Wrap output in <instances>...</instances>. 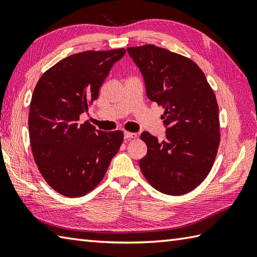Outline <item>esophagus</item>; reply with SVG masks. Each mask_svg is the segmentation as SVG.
Returning a JSON list of instances; mask_svg holds the SVG:
<instances>
[{
    "instance_id": "34e87169",
    "label": "esophagus",
    "mask_w": 257,
    "mask_h": 257,
    "mask_svg": "<svg viewBox=\"0 0 257 257\" xmlns=\"http://www.w3.org/2000/svg\"><path fill=\"white\" fill-rule=\"evenodd\" d=\"M123 136H124V139H134V138H137V137H138L137 134H135V133H128V132H124Z\"/></svg>"
}]
</instances>
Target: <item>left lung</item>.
Masks as SVG:
<instances>
[{
  "label": "left lung",
  "mask_w": 257,
  "mask_h": 257,
  "mask_svg": "<svg viewBox=\"0 0 257 257\" xmlns=\"http://www.w3.org/2000/svg\"><path fill=\"white\" fill-rule=\"evenodd\" d=\"M151 101L165 108L166 139L141 134L148 151L141 172L161 193L182 195L203 181L220 144L219 106L204 73L190 58L155 45L127 48Z\"/></svg>",
  "instance_id": "8db88e82"
}]
</instances>
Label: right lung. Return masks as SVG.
I'll use <instances>...</instances> for the list:
<instances>
[{
    "label": "right lung",
    "mask_w": 257,
    "mask_h": 257,
    "mask_svg": "<svg viewBox=\"0 0 257 257\" xmlns=\"http://www.w3.org/2000/svg\"><path fill=\"white\" fill-rule=\"evenodd\" d=\"M124 48L87 51L59 61L42 75L33 91L29 132L32 152L45 181L58 193L78 198L97 187L123 141L79 122Z\"/></svg>",
    "instance_id": "right-lung-1"
}]
</instances>
